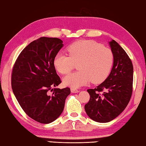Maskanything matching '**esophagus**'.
I'll return each instance as SVG.
<instances>
[{"label": "esophagus", "instance_id": "obj_1", "mask_svg": "<svg viewBox=\"0 0 146 146\" xmlns=\"http://www.w3.org/2000/svg\"><path fill=\"white\" fill-rule=\"evenodd\" d=\"M70 90H71V92H72V93H78V92H79L78 90H77L76 88H72L70 89Z\"/></svg>", "mask_w": 146, "mask_h": 146}]
</instances>
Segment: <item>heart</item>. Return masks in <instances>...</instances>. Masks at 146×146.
<instances>
[{
    "label": "heart",
    "instance_id": "obj_1",
    "mask_svg": "<svg viewBox=\"0 0 146 146\" xmlns=\"http://www.w3.org/2000/svg\"><path fill=\"white\" fill-rule=\"evenodd\" d=\"M68 56L56 54L53 60L56 70L61 74H67L78 64L76 72L64 78V83L72 88H79L92 81L100 83L108 76L114 62V54L110 48L94 40H82L70 44L67 49Z\"/></svg>",
    "mask_w": 146,
    "mask_h": 146
}]
</instances>
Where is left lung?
I'll return each mask as SVG.
<instances>
[{
    "label": "left lung",
    "mask_w": 146,
    "mask_h": 146,
    "mask_svg": "<svg viewBox=\"0 0 146 146\" xmlns=\"http://www.w3.org/2000/svg\"><path fill=\"white\" fill-rule=\"evenodd\" d=\"M109 44L114 54L111 72L102 83L87 90L90 98L84 106L88 116L99 123L109 122L119 116L127 106L133 92L131 60L114 40Z\"/></svg>",
    "instance_id": "1"
}]
</instances>
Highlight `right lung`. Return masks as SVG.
<instances>
[{"instance_id": "add662e5", "label": "right lung", "mask_w": 146, "mask_h": 146, "mask_svg": "<svg viewBox=\"0 0 146 146\" xmlns=\"http://www.w3.org/2000/svg\"><path fill=\"white\" fill-rule=\"evenodd\" d=\"M56 37H40L25 48L13 65L11 86L23 111L36 121L48 124L64 111L69 88H54L62 82L53 64L63 46ZM49 90L53 91L51 96Z\"/></svg>"}]
</instances>
